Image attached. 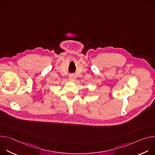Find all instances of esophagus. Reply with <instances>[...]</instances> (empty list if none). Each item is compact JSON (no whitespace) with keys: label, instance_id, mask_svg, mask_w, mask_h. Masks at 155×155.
<instances>
[{"label":"esophagus","instance_id":"obj_1","mask_svg":"<svg viewBox=\"0 0 155 155\" xmlns=\"http://www.w3.org/2000/svg\"><path fill=\"white\" fill-rule=\"evenodd\" d=\"M69 80L70 81H75V75H74V74H71V75H69Z\"/></svg>","mask_w":155,"mask_h":155}]
</instances>
